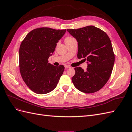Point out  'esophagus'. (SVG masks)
Returning a JSON list of instances; mask_svg holds the SVG:
<instances>
[{
    "label": "esophagus",
    "mask_w": 132,
    "mask_h": 132,
    "mask_svg": "<svg viewBox=\"0 0 132 132\" xmlns=\"http://www.w3.org/2000/svg\"><path fill=\"white\" fill-rule=\"evenodd\" d=\"M64 67H65V69L69 68H70V66H69V65H65Z\"/></svg>",
    "instance_id": "1"
}]
</instances>
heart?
Masks as SVG:
<instances>
[{"label":"heart","instance_id":"heart-1","mask_svg":"<svg viewBox=\"0 0 132 132\" xmlns=\"http://www.w3.org/2000/svg\"><path fill=\"white\" fill-rule=\"evenodd\" d=\"M73 38H74L71 37H67V38L65 39V42H67V41H70V40H71V39H72Z\"/></svg>","mask_w":132,"mask_h":132}]
</instances>
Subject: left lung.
Here are the masks:
<instances>
[{
  "label": "left lung",
  "mask_w": 132,
  "mask_h": 132,
  "mask_svg": "<svg viewBox=\"0 0 132 132\" xmlns=\"http://www.w3.org/2000/svg\"><path fill=\"white\" fill-rule=\"evenodd\" d=\"M67 30L77 40L78 58L87 61L86 70L74 68L71 79L74 86L86 94L98 91L109 80L114 65V54L109 37L94 26Z\"/></svg>",
  "instance_id": "left-lung-1"
}]
</instances>
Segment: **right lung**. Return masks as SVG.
<instances>
[{
	"instance_id": "right-lung-1",
	"label": "right lung",
	"mask_w": 132,
	"mask_h": 132,
	"mask_svg": "<svg viewBox=\"0 0 132 132\" xmlns=\"http://www.w3.org/2000/svg\"><path fill=\"white\" fill-rule=\"evenodd\" d=\"M66 30L40 27L30 31L22 41L19 49V67L21 77L34 93L46 94L53 90L64 70L48 63L57 43Z\"/></svg>"
}]
</instances>
